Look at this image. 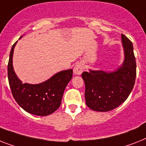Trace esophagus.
Listing matches in <instances>:
<instances>
[{
  "mask_svg": "<svg viewBox=\"0 0 146 146\" xmlns=\"http://www.w3.org/2000/svg\"><path fill=\"white\" fill-rule=\"evenodd\" d=\"M84 71V64L82 62H79L74 66V74L77 75H80L82 74V72Z\"/></svg>",
  "mask_w": 146,
  "mask_h": 146,
  "instance_id": "1",
  "label": "esophagus"
}]
</instances>
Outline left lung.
Wrapping results in <instances>:
<instances>
[{
    "label": "left lung",
    "mask_w": 146,
    "mask_h": 146,
    "mask_svg": "<svg viewBox=\"0 0 146 146\" xmlns=\"http://www.w3.org/2000/svg\"><path fill=\"white\" fill-rule=\"evenodd\" d=\"M123 63L115 71L91 70L82 73L85 83L86 105L92 110L108 112L123 103L133 90L136 79V60L133 44L121 34Z\"/></svg>",
    "instance_id": "8db88e82"
}]
</instances>
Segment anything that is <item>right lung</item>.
<instances>
[{"mask_svg": "<svg viewBox=\"0 0 146 146\" xmlns=\"http://www.w3.org/2000/svg\"><path fill=\"white\" fill-rule=\"evenodd\" d=\"M17 42L12 47L8 62V80L12 94L19 105L29 113L41 116L50 115L60 108L65 89L72 78L73 70L57 72L40 84H22L13 66V52Z\"/></svg>", "mask_w": 146, "mask_h": 146, "instance_id": "1", "label": "right lung"}]
</instances>
